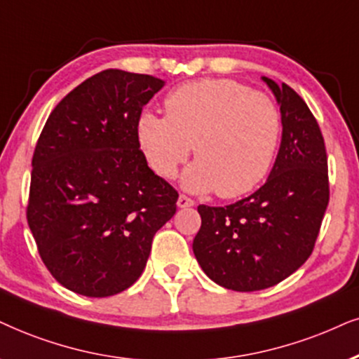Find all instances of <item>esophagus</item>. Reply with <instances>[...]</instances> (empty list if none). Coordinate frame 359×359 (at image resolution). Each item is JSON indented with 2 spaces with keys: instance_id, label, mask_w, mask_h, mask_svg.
Listing matches in <instances>:
<instances>
[{
  "instance_id": "obj_1",
  "label": "esophagus",
  "mask_w": 359,
  "mask_h": 359,
  "mask_svg": "<svg viewBox=\"0 0 359 359\" xmlns=\"http://www.w3.org/2000/svg\"><path fill=\"white\" fill-rule=\"evenodd\" d=\"M192 205H194L192 198L187 197V195H184V194L179 195V201H177V207L185 208V207H192Z\"/></svg>"
}]
</instances>
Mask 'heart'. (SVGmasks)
<instances>
[{
	"label": "heart",
	"instance_id": "b5f03b06",
	"mask_svg": "<svg viewBox=\"0 0 359 359\" xmlns=\"http://www.w3.org/2000/svg\"><path fill=\"white\" fill-rule=\"evenodd\" d=\"M164 107L165 116L144 112L137 122L139 144L158 175L172 179L190 146L197 162L184 185L195 192L240 197L269 174L281 116L266 94L233 79H201L172 90Z\"/></svg>",
	"mask_w": 359,
	"mask_h": 359
}]
</instances>
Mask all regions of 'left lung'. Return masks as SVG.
<instances>
[{
  "label": "left lung",
  "instance_id": "8db88e82",
  "mask_svg": "<svg viewBox=\"0 0 359 359\" xmlns=\"http://www.w3.org/2000/svg\"><path fill=\"white\" fill-rule=\"evenodd\" d=\"M281 112V144L266 182L226 207L198 205L194 253L210 280L233 292L280 283L311 255L330 202L318 122L288 84L263 78Z\"/></svg>",
  "mask_w": 359,
  "mask_h": 359
}]
</instances>
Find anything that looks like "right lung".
I'll list each match as a JSON object with an SVG mask.
<instances>
[{
    "instance_id": "add662e5",
    "label": "right lung",
    "mask_w": 359,
    "mask_h": 359,
    "mask_svg": "<svg viewBox=\"0 0 359 359\" xmlns=\"http://www.w3.org/2000/svg\"><path fill=\"white\" fill-rule=\"evenodd\" d=\"M164 81L106 69L53 109L33 154L26 219L62 287L104 298L142 275L179 194L149 169L137 122Z\"/></svg>"
}]
</instances>
